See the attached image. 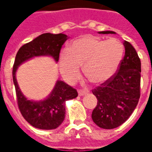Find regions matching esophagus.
Listing matches in <instances>:
<instances>
[{
	"mask_svg": "<svg viewBox=\"0 0 152 152\" xmlns=\"http://www.w3.org/2000/svg\"><path fill=\"white\" fill-rule=\"evenodd\" d=\"M89 93V91L88 90H83V89H80L79 91H78V94H79L80 96H84L86 95V94H87Z\"/></svg>",
	"mask_w": 152,
	"mask_h": 152,
	"instance_id": "esophagus-1",
	"label": "esophagus"
}]
</instances>
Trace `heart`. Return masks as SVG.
<instances>
[{
	"instance_id": "b5f03b06",
	"label": "heart",
	"mask_w": 152,
	"mask_h": 152,
	"mask_svg": "<svg viewBox=\"0 0 152 152\" xmlns=\"http://www.w3.org/2000/svg\"><path fill=\"white\" fill-rule=\"evenodd\" d=\"M124 45L115 38L101 40L86 37L76 40L69 50L60 54L61 73L67 80L79 76L80 65L86 76L94 84H102L114 76L124 55Z\"/></svg>"
}]
</instances>
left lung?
Returning a JSON list of instances; mask_svg holds the SVG:
<instances>
[{"label":"left lung","instance_id":"8db88e82","mask_svg":"<svg viewBox=\"0 0 152 152\" xmlns=\"http://www.w3.org/2000/svg\"><path fill=\"white\" fill-rule=\"evenodd\" d=\"M99 33L115 34L112 31ZM124 46L125 53L117 72L92 91L98 99L92 112V120L102 129H112L124 123L140 98V58L129 42L124 40Z\"/></svg>","mask_w":152,"mask_h":152}]
</instances>
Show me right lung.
<instances>
[{
    "mask_svg": "<svg viewBox=\"0 0 152 152\" xmlns=\"http://www.w3.org/2000/svg\"><path fill=\"white\" fill-rule=\"evenodd\" d=\"M68 39L63 33H44L25 44L18 50L13 66V80L19 111L28 123L40 129H54L63 123L65 118L66 101L78 96L77 91L62 80H57L52 92L40 101L28 100L18 87L16 71L22 63L34 57L50 56L58 61L62 45Z\"/></svg>",
    "mask_w": 152,
    "mask_h": 152,
    "instance_id": "obj_1",
    "label": "right lung"
}]
</instances>
